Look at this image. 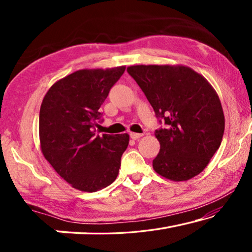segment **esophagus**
Instances as JSON below:
<instances>
[{"mask_svg":"<svg viewBox=\"0 0 252 252\" xmlns=\"http://www.w3.org/2000/svg\"><path fill=\"white\" fill-rule=\"evenodd\" d=\"M142 135H143L142 133H135V132H130V138H131L132 140H136V139L141 138Z\"/></svg>","mask_w":252,"mask_h":252,"instance_id":"34e87169","label":"esophagus"}]
</instances>
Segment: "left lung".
I'll return each instance as SVG.
<instances>
[{"label":"left lung","instance_id":"left-lung-1","mask_svg":"<svg viewBox=\"0 0 252 252\" xmlns=\"http://www.w3.org/2000/svg\"><path fill=\"white\" fill-rule=\"evenodd\" d=\"M141 88L165 129L155 132L160 151L152 167L172 181L198 176L218 150L224 132L218 94L201 74L186 65H132L126 69Z\"/></svg>","mask_w":252,"mask_h":252}]
</instances>
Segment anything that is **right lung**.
Returning <instances> with one entry per match:
<instances>
[{
  "mask_svg": "<svg viewBox=\"0 0 252 252\" xmlns=\"http://www.w3.org/2000/svg\"><path fill=\"white\" fill-rule=\"evenodd\" d=\"M126 66L83 69L59 80L42 101L40 147L46 161L69 185L95 192L116 180L129 134L95 133L100 108Z\"/></svg>",
  "mask_w": 252,
  "mask_h": 252,
  "instance_id": "obj_1",
  "label": "right lung"
}]
</instances>
